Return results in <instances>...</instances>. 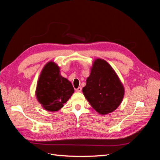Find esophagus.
<instances>
[{"label": "esophagus", "mask_w": 160, "mask_h": 160, "mask_svg": "<svg viewBox=\"0 0 160 160\" xmlns=\"http://www.w3.org/2000/svg\"><path fill=\"white\" fill-rule=\"evenodd\" d=\"M75 91H76L77 92H81V91H82V88H81V87H79L78 88L75 89Z\"/></svg>", "instance_id": "esophagus-1"}]
</instances>
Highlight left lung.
Listing matches in <instances>:
<instances>
[{
	"instance_id": "left-lung-1",
	"label": "left lung",
	"mask_w": 160,
	"mask_h": 160,
	"mask_svg": "<svg viewBox=\"0 0 160 160\" xmlns=\"http://www.w3.org/2000/svg\"><path fill=\"white\" fill-rule=\"evenodd\" d=\"M83 93L95 111L105 115L118 108L123 99V87L107 62L96 59Z\"/></svg>"
}]
</instances>
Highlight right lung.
<instances>
[{
  "mask_svg": "<svg viewBox=\"0 0 160 160\" xmlns=\"http://www.w3.org/2000/svg\"><path fill=\"white\" fill-rule=\"evenodd\" d=\"M74 93L73 87L59 74V68L49 62L42 69L37 83V99L46 110L56 111L62 108Z\"/></svg>",
  "mask_w": 160,
  "mask_h": 160,
  "instance_id": "obj_1",
  "label": "right lung"
}]
</instances>
